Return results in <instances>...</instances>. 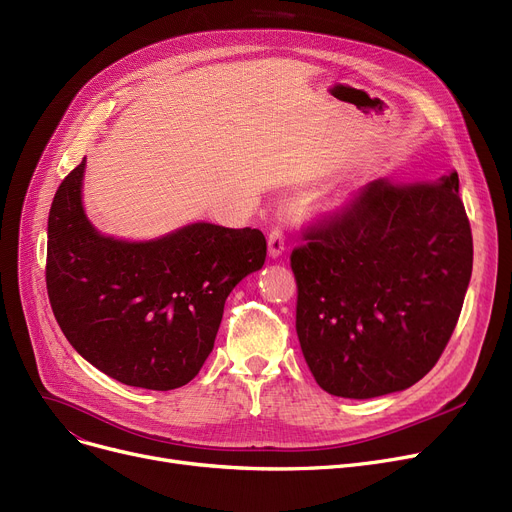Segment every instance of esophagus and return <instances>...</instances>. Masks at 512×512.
Here are the masks:
<instances>
[{"label": "esophagus", "instance_id": "1", "mask_svg": "<svg viewBox=\"0 0 512 512\" xmlns=\"http://www.w3.org/2000/svg\"><path fill=\"white\" fill-rule=\"evenodd\" d=\"M284 249H286L284 234H282V230L274 228V230L270 232V236H267V253H270L272 259H278V257L284 253Z\"/></svg>", "mask_w": 512, "mask_h": 512}]
</instances>
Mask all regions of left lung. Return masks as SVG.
<instances>
[{"label": "left lung", "instance_id": "8db88e82", "mask_svg": "<svg viewBox=\"0 0 512 512\" xmlns=\"http://www.w3.org/2000/svg\"><path fill=\"white\" fill-rule=\"evenodd\" d=\"M292 251L297 334L315 382L342 398L407 390L436 365L461 315L473 238L459 174L373 180Z\"/></svg>", "mask_w": 512, "mask_h": 512}]
</instances>
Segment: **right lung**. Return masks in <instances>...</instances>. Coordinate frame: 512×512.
Wrapping results in <instances>:
<instances>
[{"label": "right lung", "instance_id": "right-lung-1", "mask_svg": "<svg viewBox=\"0 0 512 512\" xmlns=\"http://www.w3.org/2000/svg\"><path fill=\"white\" fill-rule=\"evenodd\" d=\"M87 157L64 178L47 220V294L74 351L147 390L191 382L209 357L232 288L265 263L251 228L193 222L149 240L101 234L87 218Z\"/></svg>", "mask_w": 512, "mask_h": 512}]
</instances>
